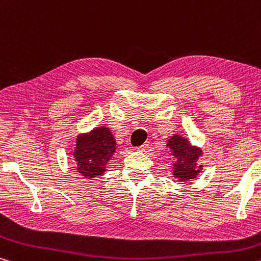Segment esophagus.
<instances>
[{
	"label": "esophagus",
	"instance_id": "esophagus-1",
	"mask_svg": "<svg viewBox=\"0 0 261 261\" xmlns=\"http://www.w3.org/2000/svg\"><path fill=\"white\" fill-rule=\"evenodd\" d=\"M148 146H150V145H148V143H145V144H143L142 146H139V147L137 148V150H138L139 152H145V151L147 150V148H148Z\"/></svg>",
	"mask_w": 261,
	"mask_h": 261
}]
</instances>
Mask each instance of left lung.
Listing matches in <instances>:
<instances>
[{
	"mask_svg": "<svg viewBox=\"0 0 261 261\" xmlns=\"http://www.w3.org/2000/svg\"><path fill=\"white\" fill-rule=\"evenodd\" d=\"M166 146L169 147L174 163H173V176L177 181L194 180L200 174L203 166L197 165V160L202 155L201 147L194 146L189 139L176 134L168 139Z\"/></svg>",
	"mask_w": 261,
	"mask_h": 261,
	"instance_id": "8db88e82",
	"label": "left lung"
}]
</instances>
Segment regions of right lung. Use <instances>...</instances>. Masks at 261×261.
<instances>
[{
    "label": "right lung",
    "instance_id": "obj_1",
    "mask_svg": "<svg viewBox=\"0 0 261 261\" xmlns=\"http://www.w3.org/2000/svg\"><path fill=\"white\" fill-rule=\"evenodd\" d=\"M116 147L117 144L113 132L106 125L77 135L75 147L72 152L76 172L85 179L103 175Z\"/></svg>",
    "mask_w": 261,
    "mask_h": 261
}]
</instances>
